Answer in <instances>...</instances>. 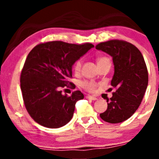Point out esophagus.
<instances>
[{
  "instance_id": "1",
  "label": "esophagus",
  "mask_w": 159,
  "mask_h": 159,
  "mask_svg": "<svg viewBox=\"0 0 159 159\" xmlns=\"http://www.w3.org/2000/svg\"><path fill=\"white\" fill-rule=\"evenodd\" d=\"M86 98H87V99H91V100H97L96 97L92 96V95H86Z\"/></svg>"
}]
</instances>
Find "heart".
I'll return each mask as SVG.
<instances>
[{
    "label": "heart",
    "instance_id": "heart-1",
    "mask_svg": "<svg viewBox=\"0 0 159 159\" xmlns=\"http://www.w3.org/2000/svg\"><path fill=\"white\" fill-rule=\"evenodd\" d=\"M104 60H110V59L105 57H99V58L98 59V60H97V62H98V64H99V63L102 62V61H104ZM81 67H82V60H76L75 64H74V66H73L74 72H75V74H79V73L80 72ZM95 86H96V84H95V82H93V81L84 80L81 83V87H82L85 91L89 92H94L95 89Z\"/></svg>",
    "mask_w": 159,
    "mask_h": 159
}]
</instances>
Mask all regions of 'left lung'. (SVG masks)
Listing matches in <instances>:
<instances>
[{
	"label": "left lung",
	"instance_id": "obj_1",
	"mask_svg": "<svg viewBox=\"0 0 159 159\" xmlns=\"http://www.w3.org/2000/svg\"><path fill=\"white\" fill-rule=\"evenodd\" d=\"M95 48L112 57L115 73L111 86L116 89L110 99L107 98V109L99 116L107 123H122L136 111L147 90L148 71L145 60L134 44L124 40L102 42Z\"/></svg>",
	"mask_w": 159,
	"mask_h": 159
}]
</instances>
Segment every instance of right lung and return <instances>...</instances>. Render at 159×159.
<instances>
[{
	"mask_svg": "<svg viewBox=\"0 0 159 159\" xmlns=\"http://www.w3.org/2000/svg\"><path fill=\"white\" fill-rule=\"evenodd\" d=\"M93 47L90 43L49 41L32 49L20 73V89L26 110L35 122L59 128L71 120L84 94L75 91L68 96L62 95L61 88L74 86L67 80L72 77V65Z\"/></svg>",
	"mask_w": 159,
	"mask_h": 159,
	"instance_id": "obj_1",
	"label": "right lung"
}]
</instances>
